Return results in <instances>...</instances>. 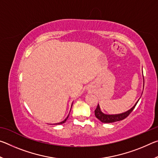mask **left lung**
<instances>
[{
    "label": "left lung",
    "mask_w": 158,
    "mask_h": 158,
    "mask_svg": "<svg viewBox=\"0 0 158 158\" xmlns=\"http://www.w3.org/2000/svg\"><path fill=\"white\" fill-rule=\"evenodd\" d=\"M138 101H137V102H138ZM137 102L135 104V106H134L132 108H131L130 110H128L127 111L125 112V113L115 114V115H107V114H103L100 110V106H99V105H98L97 108H96L95 110V117L97 118L98 119L100 120L101 122L105 123H114V122L122 121V120L125 119V118H127L128 116H129L130 114L133 111V109H135L136 105H137Z\"/></svg>",
    "instance_id": "8db88e82"
}]
</instances>
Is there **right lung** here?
<instances>
[{
  "label": "right lung",
  "instance_id": "add662e5",
  "mask_svg": "<svg viewBox=\"0 0 158 158\" xmlns=\"http://www.w3.org/2000/svg\"><path fill=\"white\" fill-rule=\"evenodd\" d=\"M68 116H69V115H68ZM68 117H67V118H65V120H64V121H62V122H60V123H56V125H59V124H62V123H65V122L66 121V120H67V119H68Z\"/></svg>",
  "mask_w": 158,
  "mask_h": 158
}]
</instances>
